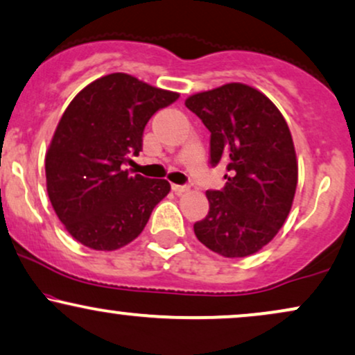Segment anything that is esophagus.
<instances>
[{
	"label": "esophagus",
	"mask_w": 355,
	"mask_h": 355,
	"mask_svg": "<svg viewBox=\"0 0 355 355\" xmlns=\"http://www.w3.org/2000/svg\"><path fill=\"white\" fill-rule=\"evenodd\" d=\"M172 190L177 195H182V193H187V191L190 190V187H187V185H172Z\"/></svg>",
	"instance_id": "1"
}]
</instances>
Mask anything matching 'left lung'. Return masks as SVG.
<instances>
[{
	"mask_svg": "<svg viewBox=\"0 0 355 355\" xmlns=\"http://www.w3.org/2000/svg\"><path fill=\"white\" fill-rule=\"evenodd\" d=\"M210 130L211 165L225 162L223 190L207 191L210 211L193 225L200 243L225 258L258 253L291 211L297 159L283 114L258 89L230 83L185 101Z\"/></svg>",
	"mask_w": 355,
	"mask_h": 355,
	"instance_id": "obj_1",
	"label": "left lung"
}]
</instances>
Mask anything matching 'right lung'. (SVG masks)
<instances>
[{
    "mask_svg": "<svg viewBox=\"0 0 355 355\" xmlns=\"http://www.w3.org/2000/svg\"><path fill=\"white\" fill-rule=\"evenodd\" d=\"M180 94L123 72L92 80L55 127L46 152V189L55 215L80 245L114 251L134 241L170 191L164 178L123 165L142 150L144 129Z\"/></svg>",
    "mask_w": 355,
    "mask_h": 355,
    "instance_id": "obj_1",
    "label": "right lung"
}]
</instances>
